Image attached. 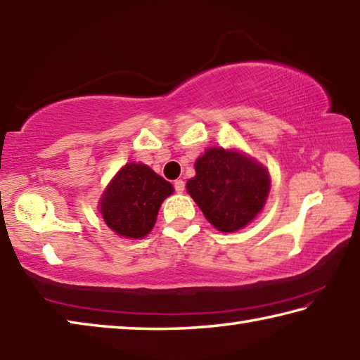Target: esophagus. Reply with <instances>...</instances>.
I'll use <instances>...</instances> for the list:
<instances>
[{"instance_id": "1", "label": "esophagus", "mask_w": 360, "mask_h": 360, "mask_svg": "<svg viewBox=\"0 0 360 360\" xmlns=\"http://www.w3.org/2000/svg\"><path fill=\"white\" fill-rule=\"evenodd\" d=\"M174 188H175L176 193H184L185 191V181L184 180H175Z\"/></svg>"}]
</instances>
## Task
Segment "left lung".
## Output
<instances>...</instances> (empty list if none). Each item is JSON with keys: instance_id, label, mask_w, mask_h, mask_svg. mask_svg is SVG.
Wrapping results in <instances>:
<instances>
[{"instance_id": "8db88e82", "label": "left lung", "mask_w": 360, "mask_h": 360, "mask_svg": "<svg viewBox=\"0 0 360 360\" xmlns=\"http://www.w3.org/2000/svg\"><path fill=\"white\" fill-rule=\"evenodd\" d=\"M186 188L212 225L233 233L263 209L269 191L268 170L238 151L209 148L194 164Z\"/></svg>"}]
</instances>
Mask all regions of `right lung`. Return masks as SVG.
<instances>
[{
	"label": "right lung",
	"instance_id": "right-lung-1",
	"mask_svg": "<svg viewBox=\"0 0 360 360\" xmlns=\"http://www.w3.org/2000/svg\"><path fill=\"white\" fill-rule=\"evenodd\" d=\"M172 193L174 186L148 166L129 162L108 185L100 212L115 233L140 239L151 231L159 207Z\"/></svg>",
	"mask_w": 360,
	"mask_h": 360
}]
</instances>
